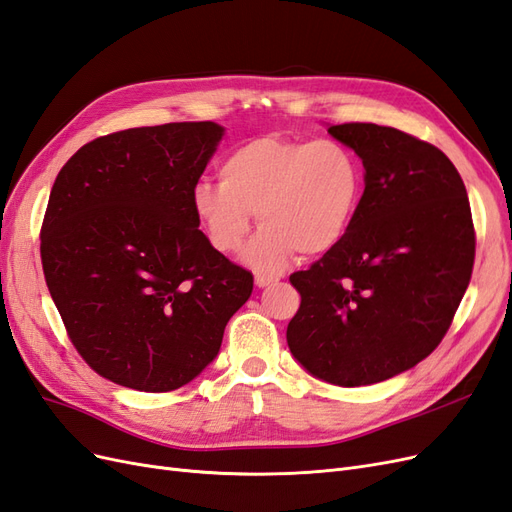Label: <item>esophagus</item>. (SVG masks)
I'll return each mask as SVG.
<instances>
[{
    "instance_id": "34e87169",
    "label": "esophagus",
    "mask_w": 512,
    "mask_h": 512,
    "mask_svg": "<svg viewBox=\"0 0 512 512\" xmlns=\"http://www.w3.org/2000/svg\"><path fill=\"white\" fill-rule=\"evenodd\" d=\"M254 284L258 288H269V286H275L277 284V277H271V275H256Z\"/></svg>"
}]
</instances>
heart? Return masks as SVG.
<instances>
[{
  "instance_id": "heart-1",
  "label": "heart",
  "mask_w": 512,
  "mask_h": 512,
  "mask_svg": "<svg viewBox=\"0 0 512 512\" xmlns=\"http://www.w3.org/2000/svg\"><path fill=\"white\" fill-rule=\"evenodd\" d=\"M363 170L337 141L262 136L232 149L220 164V185L198 181L192 213L207 241L232 254L260 232L243 262L260 273H280L294 254L322 256L344 241L359 209Z\"/></svg>"
}]
</instances>
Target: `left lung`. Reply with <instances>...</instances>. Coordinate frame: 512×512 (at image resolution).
<instances>
[{
    "label": "left lung",
    "instance_id": "8db88e82",
    "mask_svg": "<svg viewBox=\"0 0 512 512\" xmlns=\"http://www.w3.org/2000/svg\"><path fill=\"white\" fill-rule=\"evenodd\" d=\"M365 168L344 241L290 275L301 307L288 348L337 386L389 380L442 342L470 284L474 226L457 168L418 138L376 123L329 126Z\"/></svg>",
    "mask_w": 512,
    "mask_h": 512
}]
</instances>
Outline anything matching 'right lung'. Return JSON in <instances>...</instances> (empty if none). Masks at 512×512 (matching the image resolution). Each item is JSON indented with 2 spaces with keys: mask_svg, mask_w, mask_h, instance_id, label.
Segmentation results:
<instances>
[{
  "mask_svg": "<svg viewBox=\"0 0 512 512\" xmlns=\"http://www.w3.org/2000/svg\"><path fill=\"white\" fill-rule=\"evenodd\" d=\"M213 121L132 128L83 145L59 170L42 269L74 348L134 391L192 382L220 352L254 277L213 250L192 190L218 149Z\"/></svg>",
  "mask_w": 512,
  "mask_h": 512,
  "instance_id": "obj_1",
  "label": "right lung"
}]
</instances>
